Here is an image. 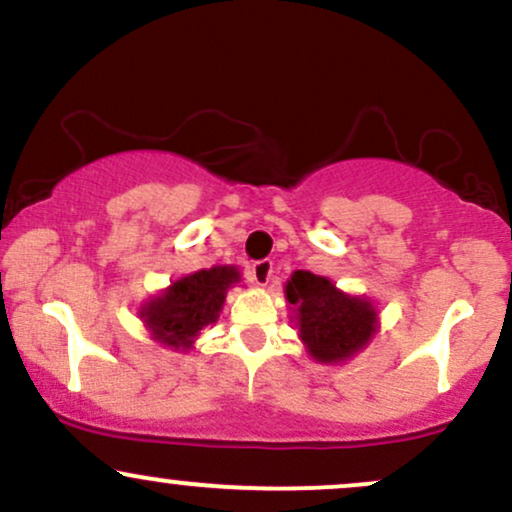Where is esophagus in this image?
Instances as JSON below:
<instances>
[{
  "instance_id": "obj_1",
  "label": "esophagus",
  "mask_w": 512,
  "mask_h": 512,
  "mask_svg": "<svg viewBox=\"0 0 512 512\" xmlns=\"http://www.w3.org/2000/svg\"><path fill=\"white\" fill-rule=\"evenodd\" d=\"M272 274H274L272 260H260L250 267V281L257 286H267L269 279H272Z\"/></svg>"
}]
</instances>
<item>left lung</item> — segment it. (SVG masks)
<instances>
[{
	"label": "left lung",
	"instance_id": "1",
	"mask_svg": "<svg viewBox=\"0 0 512 512\" xmlns=\"http://www.w3.org/2000/svg\"><path fill=\"white\" fill-rule=\"evenodd\" d=\"M284 293L305 351L320 363L349 361L366 349L380 327L378 308L370 298L344 293L327 276L298 269L286 281Z\"/></svg>",
	"mask_w": 512,
	"mask_h": 512
}]
</instances>
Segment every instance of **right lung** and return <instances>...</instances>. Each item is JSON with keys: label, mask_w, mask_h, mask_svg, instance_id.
I'll return each mask as SVG.
<instances>
[{"label": "right lung", "mask_w": 512, "mask_h": 512, "mask_svg": "<svg viewBox=\"0 0 512 512\" xmlns=\"http://www.w3.org/2000/svg\"><path fill=\"white\" fill-rule=\"evenodd\" d=\"M240 284L233 264H216L170 281L161 293L142 303L139 317L151 339L173 351H190L199 332L219 320L226 293Z\"/></svg>", "instance_id": "right-lung-1"}]
</instances>
